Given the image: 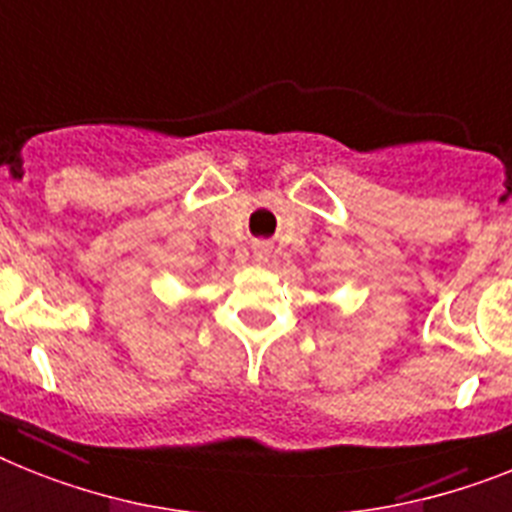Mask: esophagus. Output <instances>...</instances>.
Returning a JSON list of instances; mask_svg holds the SVG:
<instances>
[{
    "label": "esophagus",
    "instance_id": "34e87169",
    "mask_svg": "<svg viewBox=\"0 0 512 512\" xmlns=\"http://www.w3.org/2000/svg\"><path fill=\"white\" fill-rule=\"evenodd\" d=\"M256 261H266V251H264V248H256Z\"/></svg>",
    "mask_w": 512,
    "mask_h": 512
}]
</instances>
